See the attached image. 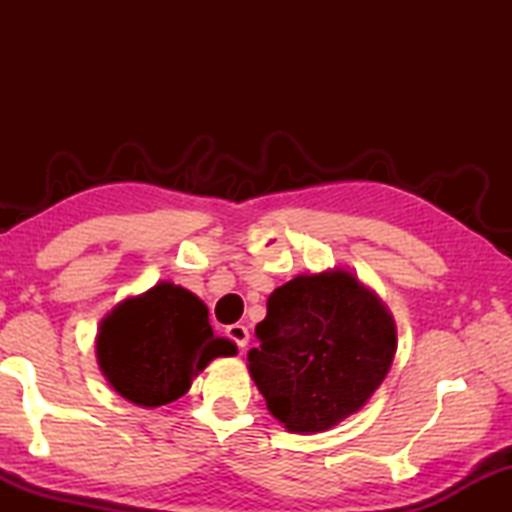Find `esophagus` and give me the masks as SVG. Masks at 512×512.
I'll return each mask as SVG.
<instances>
[{
  "label": "esophagus",
  "instance_id": "esophagus-1",
  "mask_svg": "<svg viewBox=\"0 0 512 512\" xmlns=\"http://www.w3.org/2000/svg\"><path fill=\"white\" fill-rule=\"evenodd\" d=\"M225 336H228L232 343H237V348H241V350H244L246 345H248V341H250L248 327L246 325H239V323L230 325L228 329H225Z\"/></svg>",
  "mask_w": 512,
  "mask_h": 512
}]
</instances>
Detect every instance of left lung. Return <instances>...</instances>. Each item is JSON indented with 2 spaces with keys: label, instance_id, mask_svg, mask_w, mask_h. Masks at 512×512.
I'll return each instance as SVG.
<instances>
[{
  "label": "left lung",
  "instance_id": "obj_1",
  "mask_svg": "<svg viewBox=\"0 0 512 512\" xmlns=\"http://www.w3.org/2000/svg\"><path fill=\"white\" fill-rule=\"evenodd\" d=\"M255 327L250 375L296 433L325 431L359 411L395 357V325L350 273L298 275L275 289Z\"/></svg>",
  "mask_w": 512,
  "mask_h": 512
}]
</instances>
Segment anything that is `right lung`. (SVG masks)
Returning <instances> with one entry per match:
<instances>
[{
    "label": "right lung",
    "mask_w": 512,
    "mask_h": 512,
    "mask_svg": "<svg viewBox=\"0 0 512 512\" xmlns=\"http://www.w3.org/2000/svg\"><path fill=\"white\" fill-rule=\"evenodd\" d=\"M235 352V343L214 336L203 302L169 282L121 302L103 318L97 336L103 375L140 406L178 400L214 357Z\"/></svg>",
    "instance_id": "add662e5"
}]
</instances>
